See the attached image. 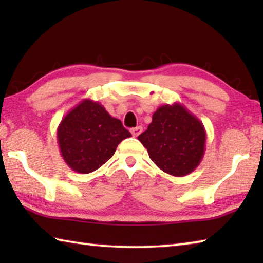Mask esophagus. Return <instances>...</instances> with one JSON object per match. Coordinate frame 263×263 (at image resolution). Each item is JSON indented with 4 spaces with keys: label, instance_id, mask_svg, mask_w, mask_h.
Returning a JSON list of instances; mask_svg holds the SVG:
<instances>
[{
    "label": "esophagus",
    "instance_id": "1",
    "mask_svg": "<svg viewBox=\"0 0 263 263\" xmlns=\"http://www.w3.org/2000/svg\"><path fill=\"white\" fill-rule=\"evenodd\" d=\"M142 132V127L141 126H137V127H133L131 128V133L133 137H138Z\"/></svg>",
    "mask_w": 263,
    "mask_h": 263
}]
</instances>
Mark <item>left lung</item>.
I'll return each mask as SVG.
<instances>
[{
  "label": "left lung",
  "mask_w": 263,
  "mask_h": 263,
  "mask_svg": "<svg viewBox=\"0 0 263 263\" xmlns=\"http://www.w3.org/2000/svg\"><path fill=\"white\" fill-rule=\"evenodd\" d=\"M138 139L157 166L173 176L193 173L205 153L203 123L181 103L159 106Z\"/></svg>",
  "instance_id": "left-lung-1"
}]
</instances>
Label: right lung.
I'll use <instances>...</instances> for the list:
<instances>
[{
    "label": "right lung",
    "instance_id": "obj_1",
    "mask_svg": "<svg viewBox=\"0 0 263 263\" xmlns=\"http://www.w3.org/2000/svg\"><path fill=\"white\" fill-rule=\"evenodd\" d=\"M131 133L119 119L111 117L101 103L84 99L68 111L57 130L60 154L67 166L80 174L99 169Z\"/></svg>",
    "mask_w": 263,
    "mask_h": 263
}]
</instances>
